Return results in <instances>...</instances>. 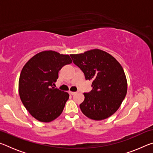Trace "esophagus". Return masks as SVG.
Masks as SVG:
<instances>
[{"label": "esophagus", "mask_w": 153, "mask_h": 153, "mask_svg": "<svg viewBox=\"0 0 153 153\" xmlns=\"http://www.w3.org/2000/svg\"><path fill=\"white\" fill-rule=\"evenodd\" d=\"M69 94L71 95H75L76 94H77V92H69Z\"/></svg>", "instance_id": "1"}]
</instances>
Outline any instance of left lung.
Returning a JSON list of instances; mask_svg holds the SVG:
<instances>
[{"label":"left lung","mask_w":153,"mask_h":153,"mask_svg":"<svg viewBox=\"0 0 153 153\" xmlns=\"http://www.w3.org/2000/svg\"><path fill=\"white\" fill-rule=\"evenodd\" d=\"M70 56L86 79L92 80V90L84 93V100L79 105L82 112L97 121L110 117L126 96L128 85L123 67L110 54L99 49Z\"/></svg>","instance_id":"obj_1"}]
</instances>
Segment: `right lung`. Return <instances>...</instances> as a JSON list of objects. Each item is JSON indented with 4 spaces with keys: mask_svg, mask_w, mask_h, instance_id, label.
I'll use <instances>...</instances> for the list:
<instances>
[{
    "mask_svg": "<svg viewBox=\"0 0 153 153\" xmlns=\"http://www.w3.org/2000/svg\"><path fill=\"white\" fill-rule=\"evenodd\" d=\"M71 62L68 55L46 51L36 54L23 67L19 80V97L37 120L50 122L63 112L69 95L53 86L59 71Z\"/></svg>",
    "mask_w": 153,
    "mask_h": 153,
    "instance_id": "1",
    "label": "right lung"
}]
</instances>
